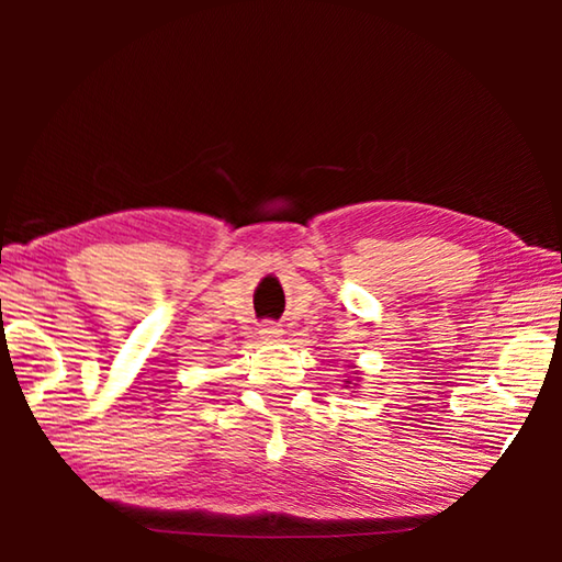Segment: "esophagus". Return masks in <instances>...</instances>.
Wrapping results in <instances>:
<instances>
[{
	"label": "esophagus",
	"mask_w": 562,
	"mask_h": 562,
	"mask_svg": "<svg viewBox=\"0 0 562 562\" xmlns=\"http://www.w3.org/2000/svg\"><path fill=\"white\" fill-rule=\"evenodd\" d=\"M282 335L280 325H274V322H265V325H260V337L262 339H278Z\"/></svg>",
	"instance_id": "obj_1"
}]
</instances>
